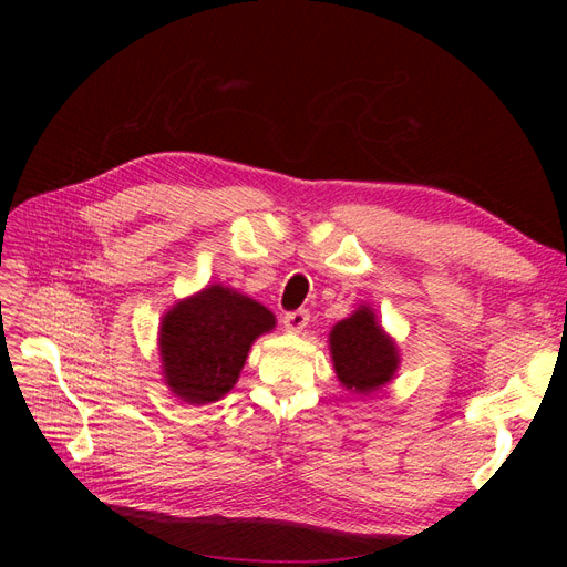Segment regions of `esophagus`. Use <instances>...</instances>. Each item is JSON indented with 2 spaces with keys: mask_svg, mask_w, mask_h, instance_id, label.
Segmentation results:
<instances>
[{
  "mask_svg": "<svg viewBox=\"0 0 567 567\" xmlns=\"http://www.w3.org/2000/svg\"><path fill=\"white\" fill-rule=\"evenodd\" d=\"M307 321H310V312L307 310H296V312H286L284 315V329L290 333H300Z\"/></svg>",
  "mask_w": 567,
  "mask_h": 567,
  "instance_id": "1",
  "label": "esophagus"
}]
</instances>
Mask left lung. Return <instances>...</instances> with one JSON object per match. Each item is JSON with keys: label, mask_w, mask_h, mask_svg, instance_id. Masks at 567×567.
I'll use <instances>...</instances> for the list:
<instances>
[{"label": "left lung", "mask_w": 567, "mask_h": 567, "mask_svg": "<svg viewBox=\"0 0 567 567\" xmlns=\"http://www.w3.org/2000/svg\"><path fill=\"white\" fill-rule=\"evenodd\" d=\"M329 346L338 381L357 394L381 390L400 367L398 346L367 305L333 326Z\"/></svg>", "instance_id": "left-lung-1"}]
</instances>
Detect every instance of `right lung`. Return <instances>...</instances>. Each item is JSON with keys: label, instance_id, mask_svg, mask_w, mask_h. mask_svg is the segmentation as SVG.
Here are the masks:
<instances>
[{"label": "right lung", "instance_id": "right-lung-1", "mask_svg": "<svg viewBox=\"0 0 567 567\" xmlns=\"http://www.w3.org/2000/svg\"><path fill=\"white\" fill-rule=\"evenodd\" d=\"M277 319L265 305L227 286L179 300L161 323L163 379L179 400L208 404L236 385L248 350Z\"/></svg>", "mask_w": 567, "mask_h": 567}]
</instances>
